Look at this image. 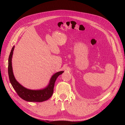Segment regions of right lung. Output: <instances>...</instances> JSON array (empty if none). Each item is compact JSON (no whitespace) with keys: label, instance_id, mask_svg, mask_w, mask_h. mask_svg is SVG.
Masks as SVG:
<instances>
[{"label":"right lung","instance_id":"add662e5","mask_svg":"<svg viewBox=\"0 0 125 125\" xmlns=\"http://www.w3.org/2000/svg\"><path fill=\"white\" fill-rule=\"evenodd\" d=\"M15 46L12 47L9 58L8 73L10 81L17 93L22 99L28 102H43L48 100L53 94L55 83L59 75L64 71L57 72L52 75L48 86L40 90H31L23 87L20 83L14 76L12 67V57Z\"/></svg>","mask_w":125,"mask_h":125}]
</instances>
